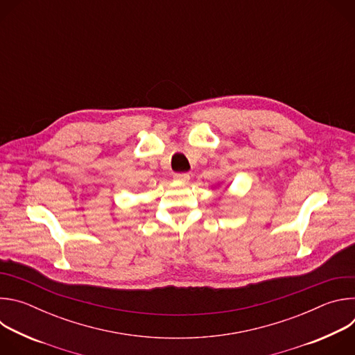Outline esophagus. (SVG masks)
I'll list each match as a JSON object with an SVG mask.
<instances>
[{"label": "esophagus", "mask_w": 355, "mask_h": 355, "mask_svg": "<svg viewBox=\"0 0 355 355\" xmlns=\"http://www.w3.org/2000/svg\"><path fill=\"white\" fill-rule=\"evenodd\" d=\"M174 180L181 181V182H187L189 180V174L188 173H175Z\"/></svg>", "instance_id": "1"}]
</instances>
